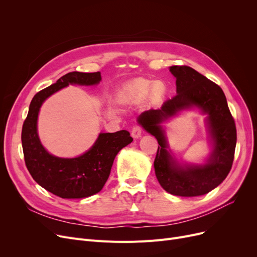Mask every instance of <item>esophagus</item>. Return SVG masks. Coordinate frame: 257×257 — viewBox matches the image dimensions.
<instances>
[{
	"instance_id": "1",
	"label": "esophagus",
	"mask_w": 257,
	"mask_h": 257,
	"mask_svg": "<svg viewBox=\"0 0 257 257\" xmlns=\"http://www.w3.org/2000/svg\"><path fill=\"white\" fill-rule=\"evenodd\" d=\"M142 133H143V128H142L140 125L133 126V128H132V130H131V136H132L134 139L141 138Z\"/></svg>"
}]
</instances>
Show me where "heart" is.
Masks as SVG:
<instances>
[{"mask_svg": "<svg viewBox=\"0 0 257 257\" xmlns=\"http://www.w3.org/2000/svg\"><path fill=\"white\" fill-rule=\"evenodd\" d=\"M167 87L161 81L152 82L148 79L133 80L124 86L118 93V101L123 104H138L145 100L148 94L154 102H157L164 98Z\"/></svg>", "mask_w": 257, "mask_h": 257, "instance_id": "b5f03b06", "label": "heart"}]
</instances>
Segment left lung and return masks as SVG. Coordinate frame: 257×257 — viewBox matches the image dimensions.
Masks as SVG:
<instances>
[{
  "label": "left lung",
  "mask_w": 257,
  "mask_h": 257,
  "mask_svg": "<svg viewBox=\"0 0 257 257\" xmlns=\"http://www.w3.org/2000/svg\"><path fill=\"white\" fill-rule=\"evenodd\" d=\"M170 71L176 77L177 94L167 100L159 109L143 112L139 121L159 144L154 169L164 190L180 197L202 196L221 184L231 170L236 145L234 118L218 84L186 65H173ZM194 104L209 114L208 122L215 149L208 164L180 168L166 150L160 123Z\"/></svg>",
  "instance_id": "left-lung-1"
}]
</instances>
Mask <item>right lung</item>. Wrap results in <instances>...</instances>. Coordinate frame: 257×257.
I'll use <instances>...</instances> for the list:
<instances>
[{
    "label": "right lung",
    "mask_w": 257,
    "mask_h": 257,
    "mask_svg": "<svg viewBox=\"0 0 257 257\" xmlns=\"http://www.w3.org/2000/svg\"><path fill=\"white\" fill-rule=\"evenodd\" d=\"M101 81L100 72H71L33 97L22 129L25 164L32 178L45 190L64 199H80L99 193L109 177L113 160L133 139L127 130L100 133L90 150L76 158L49 154L37 136V115L43 102L69 84L92 85Z\"/></svg>",
    "instance_id": "add662e5"
}]
</instances>
